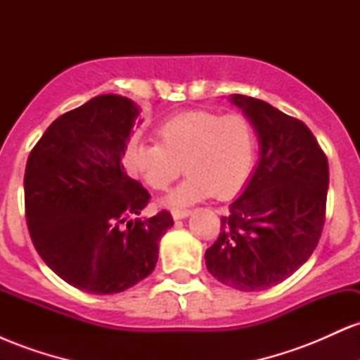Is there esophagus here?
<instances>
[{"instance_id": "1", "label": "esophagus", "mask_w": 360, "mask_h": 360, "mask_svg": "<svg viewBox=\"0 0 360 360\" xmlns=\"http://www.w3.org/2000/svg\"><path fill=\"white\" fill-rule=\"evenodd\" d=\"M189 214H191L189 210H172V218H174V220H184Z\"/></svg>"}]
</instances>
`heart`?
<instances>
[{"mask_svg": "<svg viewBox=\"0 0 360 360\" xmlns=\"http://www.w3.org/2000/svg\"><path fill=\"white\" fill-rule=\"evenodd\" d=\"M160 143H139L130 164L155 191H164L183 174L189 176L166 198L181 208L210 196L232 198L247 184L255 162V130L242 113L221 115L194 110L176 115L159 127Z\"/></svg>", "mask_w": 360, "mask_h": 360, "instance_id": "obj_1", "label": "heart"}]
</instances>
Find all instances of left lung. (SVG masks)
Instances as JSON below:
<instances>
[{"mask_svg": "<svg viewBox=\"0 0 360 360\" xmlns=\"http://www.w3.org/2000/svg\"><path fill=\"white\" fill-rule=\"evenodd\" d=\"M252 122L259 160L240 196L221 217L206 267L238 291L283 283L315 250L325 223L328 162L309 128L269 103L232 94Z\"/></svg>", "mask_w": 360, "mask_h": 360, "instance_id": "obj_1", "label": "left lung"}]
</instances>
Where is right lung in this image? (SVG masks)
<instances>
[{
  "instance_id": "obj_1",
  "label": "right lung",
  "mask_w": 360,
  "mask_h": 360,
  "mask_svg": "<svg viewBox=\"0 0 360 360\" xmlns=\"http://www.w3.org/2000/svg\"><path fill=\"white\" fill-rule=\"evenodd\" d=\"M137 103L101 94L45 130L25 169V213L37 252L71 286L115 295L154 271L171 213L140 218L150 194L122 164ZM140 122V120H139Z\"/></svg>"
}]
</instances>
